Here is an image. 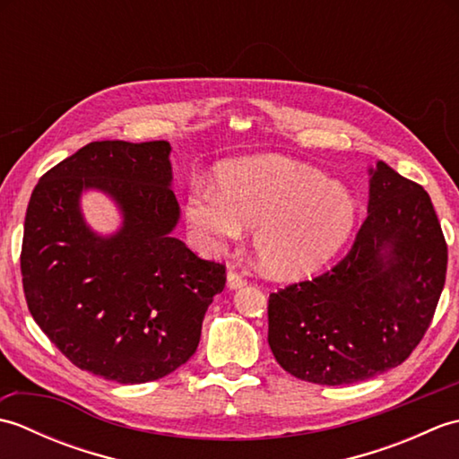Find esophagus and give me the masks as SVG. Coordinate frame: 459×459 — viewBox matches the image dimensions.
Instances as JSON below:
<instances>
[{"label":"esophagus","instance_id":"1","mask_svg":"<svg viewBox=\"0 0 459 459\" xmlns=\"http://www.w3.org/2000/svg\"><path fill=\"white\" fill-rule=\"evenodd\" d=\"M227 286L230 288V290H238V288H242V286H247V280H245V276L242 274H238L237 270H229L227 272Z\"/></svg>","mask_w":459,"mask_h":459}]
</instances>
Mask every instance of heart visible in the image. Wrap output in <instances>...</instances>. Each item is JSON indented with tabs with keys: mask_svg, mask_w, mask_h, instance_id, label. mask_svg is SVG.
Segmentation results:
<instances>
[{
	"mask_svg": "<svg viewBox=\"0 0 459 459\" xmlns=\"http://www.w3.org/2000/svg\"><path fill=\"white\" fill-rule=\"evenodd\" d=\"M185 217L207 247L240 238L255 227L252 248L262 270L276 278H304L325 266L357 222V201L343 183L278 155L227 163L219 191H193Z\"/></svg>",
	"mask_w": 459,
	"mask_h": 459,
	"instance_id": "heart-1",
	"label": "heart"
}]
</instances>
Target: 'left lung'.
Here are the masks:
<instances>
[{"label":"left lung","mask_w":459,"mask_h":459,"mask_svg":"<svg viewBox=\"0 0 459 459\" xmlns=\"http://www.w3.org/2000/svg\"><path fill=\"white\" fill-rule=\"evenodd\" d=\"M368 175V214L349 255L270 294L272 353L307 383L351 385L401 365L444 290L447 247L430 195L385 161Z\"/></svg>","instance_id":"obj_1"}]
</instances>
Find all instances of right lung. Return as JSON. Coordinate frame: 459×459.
I'll return each mask as SVG.
<instances>
[{
	"label": "right lung",
	"instance_id": "add662e5",
	"mask_svg": "<svg viewBox=\"0 0 459 459\" xmlns=\"http://www.w3.org/2000/svg\"><path fill=\"white\" fill-rule=\"evenodd\" d=\"M169 153V142H92L39 179L25 214L22 276L33 319L73 365L122 385L187 363L227 281L222 264L171 235L181 211ZM86 190L119 207L112 236L85 224Z\"/></svg>",
	"mask_w": 459,
	"mask_h": 459
}]
</instances>
